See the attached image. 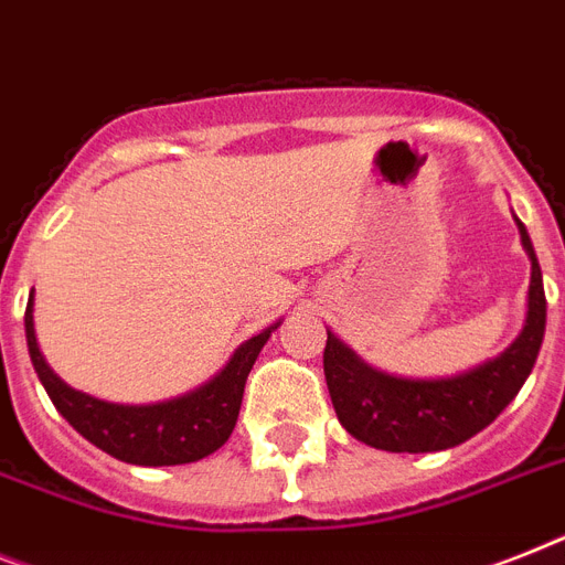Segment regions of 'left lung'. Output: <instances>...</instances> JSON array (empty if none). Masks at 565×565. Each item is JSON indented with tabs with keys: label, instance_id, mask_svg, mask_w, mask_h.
Wrapping results in <instances>:
<instances>
[{
	"label": "left lung",
	"instance_id": "obj_1",
	"mask_svg": "<svg viewBox=\"0 0 565 565\" xmlns=\"http://www.w3.org/2000/svg\"><path fill=\"white\" fill-rule=\"evenodd\" d=\"M516 228L522 249L529 252L531 260L529 313L520 337L493 360L456 377H394L386 371L371 369L369 362L360 360L342 339L328 330L324 380L339 424L356 441L388 452H438L473 438L516 397L534 369L545 337L543 273L520 220Z\"/></svg>",
	"mask_w": 565,
	"mask_h": 565
}]
</instances>
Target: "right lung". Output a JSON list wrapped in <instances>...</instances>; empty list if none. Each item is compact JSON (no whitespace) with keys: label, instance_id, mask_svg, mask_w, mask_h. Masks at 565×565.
Here are the masks:
<instances>
[{"label":"right lung","instance_id":"obj_1","mask_svg":"<svg viewBox=\"0 0 565 565\" xmlns=\"http://www.w3.org/2000/svg\"><path fill=\"white\" fill-rule=\"evenodd\" d=\"M278 324L281 322L260 330L258 337L246 339L205 386L173 401L124 406V403H107L77 392L49 369V362L43 360L36 345L34 292L25 307V339H29L31 362L60 415L107 456L141 467L191 465L228 441L241 415L246 377L258 360L260 348L267 345V339Z\"/></svg>","mask_w":565,"mask_h":565}]
</instances>
